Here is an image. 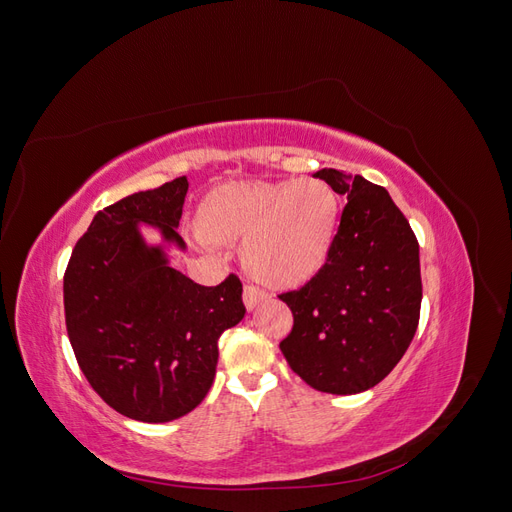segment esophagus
I'll list each match as a JSON object with an SVG mask.
<instances>
[{
	"label": "esophagus",
	"instance_id": "1",
	"mask_svg": "<svg viewBox=\"0 0 512 512\" xmlns=\"http://www.w3.org/2000/svg\"><path fill=\"white\" fill-rule=\"evenodd\" d=\"M267 301V294L262 292V290H258L256 286H245L243 288V303H245V307L250 309H256L260 303H265Z\"/></svg>",
	"mask_w": 512,
	"mask_h": 512
}]
</instances>
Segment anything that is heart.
<instances>
[{
    "label": "heart",
    "instance_id": "b5f03b06",
    "mask_svg": "<svg viewBox=\"0 0 512 512\" xmlns=\"http://www.w3.org/2000/svg\"><path fill=\"white\" fill-rule=\"evenodd\" d=\"M339 222V196L318 177L215 185L194 213L198 237L243 243V265L269 288H299L327 267Z\"/></svg>",
    "mask_w": 512,
    "mask_h": 512
}]
</instances>
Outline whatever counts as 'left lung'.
I'll return each instance as SVG.
<instances>
[{
	"instance_id": "obj_1",
	"label": "left lung",
	"mask_w": 512,
	"mask_h": 512,
	"mask_svg": "<svg viewBox=\"0 0 512 512\" xmlns=\"http://www.w3.org/2000/svg\"><path fill=\"white\" fill-rule=\"evenodd\" d=\"M314 177L348 205L327 267L303 288L280 294L294 316L280 348L312 389L354 395L389 376L416 333L423 299L418 241L380 185L335 168Z\"/></svg>"
}]
</instances>
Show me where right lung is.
Masks as SVG:
<instances>
[{
  "label": "right lung",
  "mask_w": 512,
  "mask_h": 512,
  "mask_svg": "<svg viewBox=\"0 0 512 512\" xmlns=\"http://www.w3.org/2000/svg\"><path fill=\"white\" fill-rule=\"evenodd\" d=\"M188 179L136 192L96 213L64 275L66 327L94 391L119 414L168 423L209 393L220 335L245 316L241 282L200 286L170 267ZM141 225L156 227L147 244Z\"/></svg>",
  "instance_id": "1"
}]
</instances>
